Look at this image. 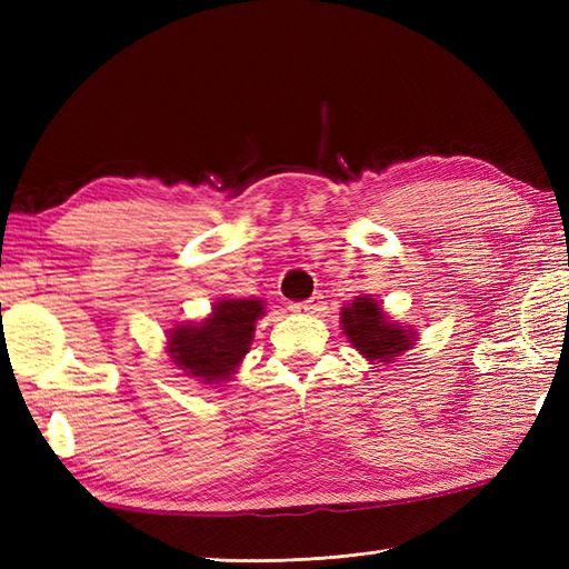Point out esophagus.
<instances>
[{
	"label": "esophagus",
	"instance_id": "34e87169",
	"mask_svg": "<svg viewBox=\"0 0 569 569\" xmlns=\"http://www.w3.org/2000/svg\"><path fill=\"white\" fill-rule=\"evenodd\" d=\"M293 312H303V316H316V312L322 310V300L320 296H312L308 300H300V303H291L288 306Z\"/></svg>",
	"mask_w": 569,
	"mask_h": 569
}]
</instances>
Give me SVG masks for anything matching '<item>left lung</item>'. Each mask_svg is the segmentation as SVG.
I'll use <instances>...</instances> for the list:
<instances>
[{
	"label": "left lung",
	"instance_id": "obj_1",
	"mask_svg": "<svg viewBox=\"0 0 569 569\" xmlns=\"http://www.w3.org/2000/svg\"><path fill=\"white\" fill-rule=\"evenodd\" d=\"M342 332L349 345L367 361L393 365L396 357L408 352L418 342L413 325H401L383 312V306L373 296H357L340 312Z\"/></svg>",
	"mask_w": 569,
	"mask_h": 569
}]
</instances>
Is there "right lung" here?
<instances>
[{"label":"right lung","mask_w":569,"mask_h":569,"mask_svg":"<svg viewBox=\"0 0 569 569\" xmlns=\"http://www.w3.org/2000/svg\"><path fill=\"white\" fill-rule=\"evenodd\" d=\"M263 312L261 298H220L208 318L168 330L166 355L183 377L222 386L244 361Z\"/></svg>","instance_id":"right-lung-1"}]
</instances>
